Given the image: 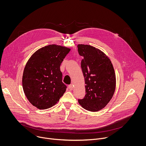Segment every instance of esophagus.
I'll list each match as a JSON object with an SVG mask.
<instances>
[{
	"mask_svg": "<svg viewBox=\"0 0 146 146\" xmlns=\"http://www.w3.org/2000/svg\"><path fill=\"white\" fill-rule=\"evenodd\" d=\"M73 88H74V85L72 84H70L68 85V88L70 90H72L73 89Z\"/></svg>",
	"mask_w": 146,
	"mask_h": 146,
	"instance_id": "34e87169",
	"label": "esophagus"
}]
</instances>
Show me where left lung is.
<instances>
[{"instance_id":"8db88e82","label":"left lung","mask_w":146,"mask_h":146,"mask_svg":"<svg viewBox=\"0 0 146 146\" xmlns=\"http://www.w3.org/2000/svg\"><path fill=\"white\" fill-rule=\"evenodd\" d=\"M79 54L83 57L81 67L83 73L85 96L79 99L84 109L96 112L110 101L116 88V76L112 64L100 49L89 45L79 44Z\"/></svg>"}]
</instances>
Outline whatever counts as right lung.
<instances>
[{
  "instance_id": "right-lung-1",
  "label": "right lung",
  "mask_w": 146,
  "mask_h": 146,
  "mask_svg": "<svg viewBox=\"0 0 146 146\" xmlns=\"http://www.w3.org/2000/svg\"><path fill=\"white\" fill-rule=\"evenodd\" d=\"M70 49L49 45L35 52L24 68L22 86L29 101L44 110L59 101L67 86L62 82L60 66Z\"/></svg>"
}]
</instances>
